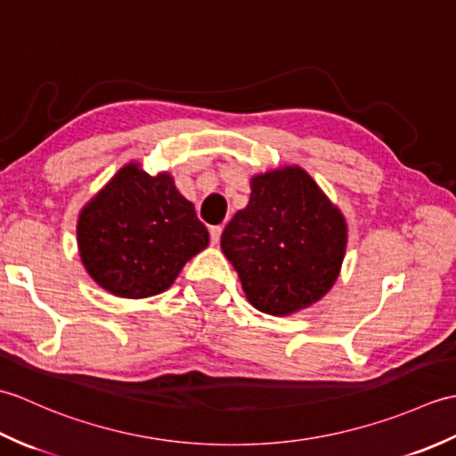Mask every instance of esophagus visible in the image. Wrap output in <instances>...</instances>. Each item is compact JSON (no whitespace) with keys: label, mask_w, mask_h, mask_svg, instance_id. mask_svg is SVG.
I'll use <instances>...</instances> for the list:
<instances>
[{"label":"esophagus","mask_w":456,"mask_h":456,"mask_svg":"<svg viewBox=\"0 0 456 456\" xmlns=\"http://www.w3.org/2000/svg\"><path fill=\"white\" fill-rule=\"evenodd\" d=\"M223 233V227L221 225H213L209 227V237H211V245H219V239Z\"/></svg>","instance_id":"obj_1"}]
</instances>
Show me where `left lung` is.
Returning <instances> with one entry per match:
<instances>
[{"mask_svg": "<svg viewBox=\"0 0 456 456\" xmlns=\"http://www.w3.org/2000/svg\"><path fill=\"white\" fill-rule=\"evenodd\" d=\"M346 221L299 167L256 174L250 198L221 235L247 299L288 315L319 302L341 273Z\"/></svg>", "mask_w": 456, "mask_h": 456, "instance_id": "8db88e82", "label": "left lung"}]
</instances>
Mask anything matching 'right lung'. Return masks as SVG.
I'll use <instances>...</instances> for the list:
<instances>
[{
	"label": "right lung",
	"mask_w": 456,
	"mask_h": 456,
	"mask_svg": "<svg viewBox=\"0 0 456 456\" xmlns=\"http://www.w3.org/2000/svg\"><path fill=\"white\" fill-rule=\"evenodd\" d=\"M84 268L110 294L151 297L168 289L191 256L209 245L193 203L168 172L157 176L125 164L78 217Z\"/></svg>",
	"instance_id": "obj_1"
}]
</instances>
